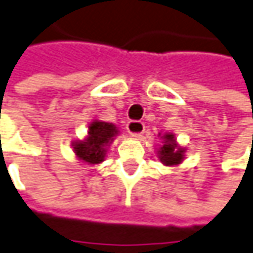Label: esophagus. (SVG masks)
Masks as SVG:
<instances>
[{"instance_id": "esophagus-1", "label": "esophagus", "mask_w": 253, "mask_h": 253, "mask_svg": "<svg viewBox=\"0 0 253 253\" xmlns=\"http://www.w3.org/2000/svg\"><path fill=\"white\" fill-rule=\"evenodd\" d=\"M127 131L130 133V136L139 137L144 133V123L137 122V120H131V122L127 123Z\"/></svg>"}]
</instances>
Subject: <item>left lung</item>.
I'll return each mask as SVG.
<instances>
[{
    "label": "left lung",
    "instance_id": "obj_1",
    "mask_svg": "<svg viewBox=\"0 0 253 253\" xmlns=\"http://www.w3.org/2000/svg\"><path fill=\"white\" fill-rule=\"evenodd\" d=\"M162 146L157 149V157L165 166H177L185 160L186 149L180 147L173 133H166L162 137Z\"/></svg>",
    "mask_w": 253,
    "mask_h": 253
}]
</instances>
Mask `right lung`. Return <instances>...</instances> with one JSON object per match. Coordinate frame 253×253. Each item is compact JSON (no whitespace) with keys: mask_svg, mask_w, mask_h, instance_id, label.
<instances>
[{"mask_svg":"<svg viewBox=\"0 0 253 253\" xmlns=\"http://www.w3.org/2000/svg\"><path fill=\"white\" fill-rule=\"evenodd\" d=\"M119 134V128L113 123L93 120L88 125L85 139L73 141V150L79 160L87 165H98L104 162L107 150Z\"/></svg>","mask_w":253,"mask_h":253,"instance_id":"1","label":"right lung"}]
</instances>
